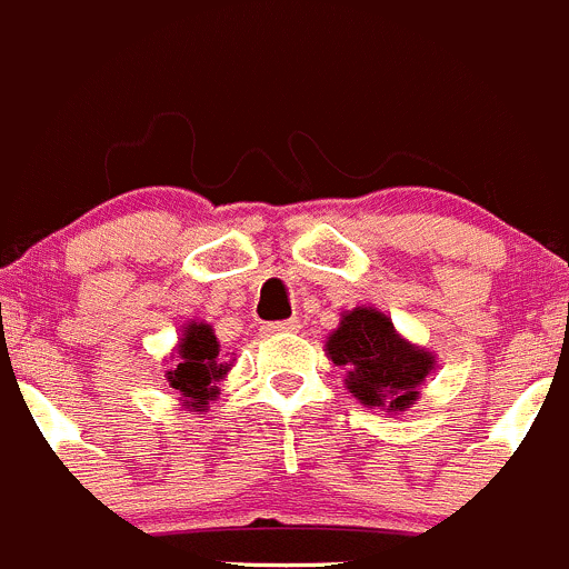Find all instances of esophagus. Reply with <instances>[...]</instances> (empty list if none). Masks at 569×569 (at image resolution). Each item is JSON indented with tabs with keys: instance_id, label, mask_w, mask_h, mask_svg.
<instances>
[{
	"instance_id": "esophagus-1",
	"label": "esophagus",
	"mask_w": 569,
	"mask_h": 569,
	"mask_svg": "<svg viewBox=\"0 0 569 569\" xmlns=\"http://www.w3.org/2000/svg\"><path fill=\"white\" fill-rule=\"evenodd\" d=\"M300 331V322L297 320H280V322H269L263 326V333H297Z\"/></svg>"
}]
</instances>
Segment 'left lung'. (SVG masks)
I'll return each instance as SVG.
<instances>
[{
  "instance_id": "left-lung-1",
  "label": "left lung",
  "mask_w": 569,
  "mask_h": 569,
  "mask_svg": "<svg viewBox=\"0 0 569 569\" xmlns=\"http://www.w3.org/2000/svg\"><path fill=\"white\" fill-rule=\"evenodd\" d=\"M328 359L345 370V385L365 407L405 412L435 368L427 348L407 342L392 320L370 306L348 311L326 342Z\"/></svg>"
}]
</instances>
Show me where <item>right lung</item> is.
Returning a JSON list of instances; mask_svg holds the SVG:
<instances>
[{
    "label": "right lung",
    "mask_w": 569,
    "mask_h": 569,
    "mask_svg": "<svg viewBox=\"0 0 569 569\" xmlns=\"http://www.w3.org/2000/svg\"><path fill=\"white\" fill-rule=\"evenodd\" d=\"M219 339L207 322H188L177 345V365L164 373L173 390H179L184 407H204L219 396V381L224 379L230 365L219 359Z\"/></svg>",
    "instance_id": "right-lung-1"
}]
</instances>
